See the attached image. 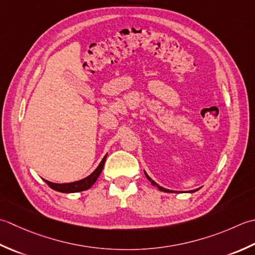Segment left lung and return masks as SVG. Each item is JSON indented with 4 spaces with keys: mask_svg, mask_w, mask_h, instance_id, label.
<instances>
[{
    "mask_svg": "<svg viewBox=\"0 0 255 255\" xmlns=\"http://www.w3.org/2000/svg\"><path fill=\"white\" fill-rule=\"evenodd\" d=\"M145 176H146V178L150 181V183H152V185L153 186H156L157 187V188L160 190V191H165V193H171V190H169V189H166V188H164V187H160L158 184H156V183H155V181L154 180H152V179H150V177H149V176L146 174V173H145ZM196 190H198V189H195V190H190V191H188V193H195V191Z\"/></svg>",
    "mask_w": 255,
    "mask_h": 255,
    "instance_id": "1",
    "label": "left lung"
}]
</instances>
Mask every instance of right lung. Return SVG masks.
<instances>
[{"label":"right lung","instance_id":"1","mask_svg":"<svg viewBox=\"0 0 255 255\" xmlns=\"http://www.w3.org/2000/svg\"><path fill=\"white\" fill-rule=\"evenodd\" d=\"M106 158H107V155L102 158L101 163L99 164V166L95 170H93V173H91L89 176H88V177L81 179V180L74 181V183H68V184H56V183H51V181H48L46 179H44V180L51 189L59 191V193L69 194V193H78V191L87 190L96 183L98 177L100 176L101 171L103 169V166H105V163H106Z\"/></svg>","mask_w":255,"mask_h":255}]
</instances>
